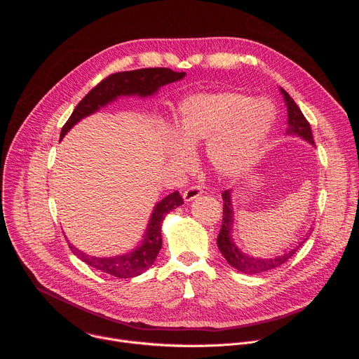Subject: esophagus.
Instances as JSON below:
<instances>
[{"label":"esophagus","instance_id":"esophagus-1","mask_svg":"<svg viewBox=\"0 0 359 359\" xmlns=\"http://www.w3.org/2000/svg\"><path fill=\"white\" fill-rule=\"evenodd\" d=\"M201 193H203V191H201V189H200L198 186H191V187H189V189L183 193V198H184V201H191V200L197 198Z\"/></svg>","mask_w":359,"mask_h":359}]
</instances>
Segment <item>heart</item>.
Segmentation results:
<instances>
[{
  "instance_id": "b5f03b06",
  "label": "heart",
  "mask_w": 359,
  "mask_h": 359,
  "mask_svg": "<svg viewBox=\"0 0 359 359\" xmlns=\"http://www.w3.org/2000/svg\"><path fill=\"white\" fill-rule=\"evenodd\" d=\"M273 122V109L266 100L236 92L189 95L176 108L168 158L186 168L191 162L189 150L209 143L208 156L215 170L236 176L254 163Z\"/></svg>"
}]
</instances>
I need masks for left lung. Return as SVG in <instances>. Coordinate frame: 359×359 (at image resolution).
I'll return each instance as SVG.
<instances>
[{"label":"left lung","mask_w":359,"mask_h":359,"mask_svg":"<svg viewBox=\"0 0 359 359\" xmlns=\"http://www.w3.org/2000/svg\"><path fill=\"white\" fill-rule=\"evenodd\" d=\"M281 95L284 96V102L287 107V114H288V128L285 135L287 136H297L305 142H309L310 144L314 146V139H313V132L311 126L306 121L298 108V105L294 102V99L283 89L280 88ZM223 197V222H222V229L217 236V247L220 252L223 254V257L226 262L237 271H241L244 274H257V273H264L273 269L280 267L285 262H288L295 251L305 243V240L310 237L311 233H306L292 248L285 250L284 252L278 255H273V257L263 259V257H254V255H248L243 252L237 244L233 240V223H234V210H233V190H226L222 194Z\"/></svg>","instance_id":"1"}]
</instances>
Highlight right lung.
Segmentation results:
<instances>
[{
    "label": "right lung",
    "instance_id": "right-lung-1",
    "mask_svg": "<svg viewBox=\"0 0 359 359\" xmlns=\"http://www.w3.org/2000/svg\"><path fill=\"white\" fill-rule=\"evenodd\" d=\"M184 76V72H175L169 68H144L112 74L102 82H99L79 102L72 115L64 125L60 139H62L79 121L97 112L100 108H105L118 97L153 96L158 93L162 86L177 82ZM182 204L183 198L179 191H173L163 197L159 203H156L150 215L144 234L142 236V240L133 250L125 254L112 255V257H95V255H89L81 251L68 241L69 248L79 260L102 273L115 276L118 278L137 277L142 273L147 271L153 266V263H155L162 248V223L168 213L182 206Z\"/></svg>",
    "mask_w": 359,
    "mask_h": 359
}]
</instances>
